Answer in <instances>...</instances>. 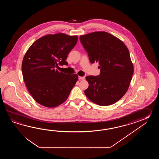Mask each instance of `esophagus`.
<instances>
[{
	"mask_svg": "<svg viewBox=\"0 0 159 159\" xmlns=\"http://www.w3.org/2000/svg\"><path fill=\"white\" fill-rule=\"evenodd\" d=\"M84 78H85V77H78V80H80V81H81V80H84Z\"/></svg>",
	"mask_w": 159,
	"mask_h": 159,
	"instance_id": "1",
	"label": "esophagus"
}]
</instances>
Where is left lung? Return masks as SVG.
<instances>
[{"label": "left lung", "mask_w": 159, "mask_h": 159, "mask_svg": "<svg viewBox=\"0 0 159 159\" xmlns=\"http://www.w3.org/2000/svg\"><path fill=\"white\" fill-rule=\"evenodd\" d=\"M80 40L91 64L98 62L100 74L89 75L86 96L99 106H108L125 94L134 73L129 49L117 37L106 32L80 36Z\"/></svg>", "instance_id": "1"}]
</instances>
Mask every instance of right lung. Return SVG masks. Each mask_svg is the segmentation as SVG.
<instances>
[{
	"instance_id": "obj_1",
	"label": "right lung",
	"mask_w": 159,
	"mask_h": 159,
	"mask_svg": "<svg viewBox=\"0 0 159 159\" xmlns=\"http://www.w3.org/2000/svg\"><path fill=\"white\" fill-rule=\"evenodd\" d=\"M77 36L48 34L34 42L24 56L21 70L27 89L34 99L47 107L61 105L68 98L78 77L58 71L68 65L69 53L77 43Z\"/></svg>"
}]
</instances>
